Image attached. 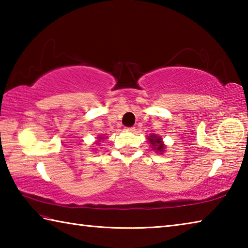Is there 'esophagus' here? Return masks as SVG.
Masks as SVG:
<instances>
[{"mask_svg":"<svg viewBox=\"0 0 248 248\" xmlns=\"http://www.w3.org/2000/svg\"><path fill=\"white\" fill-rule=\"evenodd\" d=\"M125 130H127V131H130V132H134V131H136V128H134V127H127V128H125Z\"/></svg>","mask_w":248,"mask_h":248,"instance_id":"1","label":"esophagus"}]
</instances>
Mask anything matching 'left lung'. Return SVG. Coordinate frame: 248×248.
<instances>
[{"label": "left lung", "mask_w": 248, "mask_h": 248, "mask_svg": "<svg viewBox=\"0 0 248 248\" xmlns=\"http://www.w3.org/2000/svg\"><path fill=\"white\" fill-rule=\"evenodd\" d=\"M149 141L151 142V144L153 145V150H156V152H163L164 150V144L161 141V137H156V136H151L149 137Z\"/></svg>", "instance_id": "1"}]
</instances>
